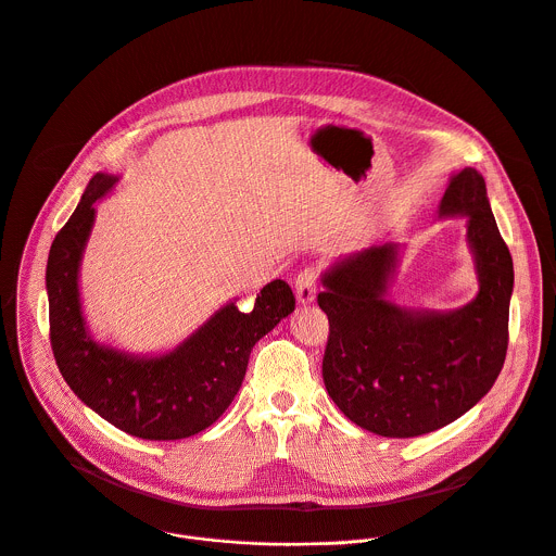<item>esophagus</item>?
<instances>
[{"label": "esophagus", "mask_w": 556, "mask_h": 556, "mask_svg": "<svg viewBox=\"0 0 556 556\" xmlns=\"http://www.w3.org/2000/svg\"><path fill=\"white\" fill-rule=\"evenodd\" d=\"M296 301L301 306H308L317 296V288H319V273L317 268H304L296 275Z\"/></svg>", "instance_id": "obj_1"}]
</instances>
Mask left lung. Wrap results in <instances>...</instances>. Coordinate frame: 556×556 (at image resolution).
<instances>
[{"mask_svg":"<svg viewBox=\"0 0 556 556\" xmlns=\"http://www.w3.org/2000/svg\"><path fill=\"white\" fill-rule=\"evenodd\" d=\"M468 217L479 292L464 308L410 311L388 299L399 245L383 243L334 262L319 308L330 334L324 383L337 408L381 437H419L466 415L494 386L508 350L515 268L485 181L475 168L450 177L439 217Z\"/></svg>","mask_w":556,"mask_h":556,"instance_id":"1","label":"left lung"}]
</instances>
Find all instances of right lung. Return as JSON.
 I'll use <instances>...</instances> for the list:
<instances>
[{"mask_svg":"<svg viewBox=\"0 0 556 556\" xmlns=\"http://www.w3.org/2000/svg\"><path fill=\"white\" fill-rule=\"evenodd\" d=\"M117 177L97 173L50 245L46 266L50 345L71 390L115 428L150 441H175L213 426L245 377L250 350L294 311L281 279L262 288L250 313L235 301L175 350L137 357L90 337L79 299V264L94 222V201Z\"/></svg>","mask_w":556,"mask_h":556,"instance_id":"1","label":"right lung"}]
</instances>
